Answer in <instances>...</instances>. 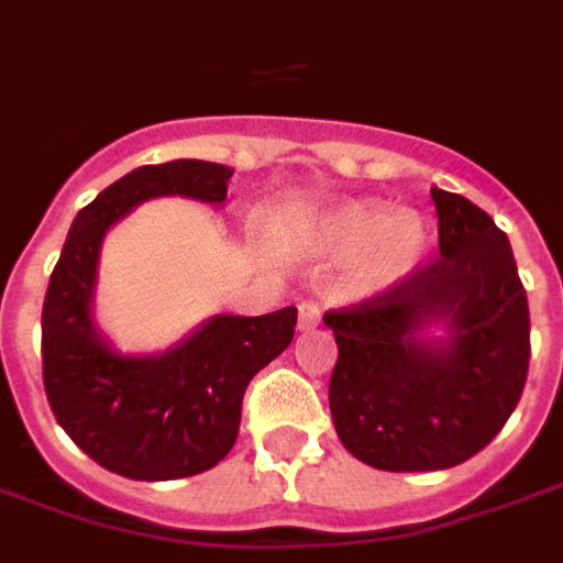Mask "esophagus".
<instances>
[{
  "label": "esophagus",
  "instance_id": "esophagus-1",
  "mask_svg": "<svg viewBox=\"0 0 563 563\" xmlns=\"http://www.w3.org/2000/svg\"><path fill=\"white\" fill-rule=\"evenodd\" d=\"M321 323V306L318 302H299V330H311Z\"/></svg>",
  "mask_w": 563,
  "mask_h": 563
}]
</instances>
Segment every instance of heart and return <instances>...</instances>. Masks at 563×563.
Returning <instances> with one entry per match:
<instances>
[{"mask_svg":"<svg viewBox=\"0 0 563 563\" xmlns=\"http://www.w3.org/2000/svg\"><path fill=\"white\" fill-rule=\"evenodd\" d=\"M302 242L327 261H346L342 287L347 297H380L417 273L429 252V221L387 200H342L302 221Z\"/></svg>","mask_w":563,"mask_h":563,"instance_id":"1","label":"heart"}]
</instances>
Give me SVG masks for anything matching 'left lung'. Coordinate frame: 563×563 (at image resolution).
<instances>
[{
    "label": "left lung",
    "instance_id": "1",
    "mask_svg": "<svg viewBox=\"0 0 563 563\" xmlns=\"http://www.w3.org/2000/svg\"><path fill=\"white\" fill-rule=\"evenodd\" d=\"M441 257L399 287L327 311L339 344L330 411L344 450L377 471H444L479 453L519 405L531 318L507 233L432 188Z\"/></svg>",
    "mask_w": 563,
    "mask_h": 563
}]
</instances>
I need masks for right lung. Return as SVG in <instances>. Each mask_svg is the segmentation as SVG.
I'll return each mask as SVG.
<instances>
[{
	"mask_svg": "<svg viewBox=\"0 0 563 563\" xmlns=\"http://www.w3.org/2000/svg\"><path fill=\"white\" fill-rule=\"evenodd\" d=\"M233 167L197 158L143 164L77 212L41 311L44 389L56 422L89 459L119 477L179 479L231 453L242 396L294 342L297 309L261 318L212 314L162 354H122L96 323L101 242L152 197L224 207Z\"/></svg>",
	"mask_w": 563,
	"mask_h": 563,
	"instance_id": "add662e5",
	"label": "right lung"
}]
</instances>
